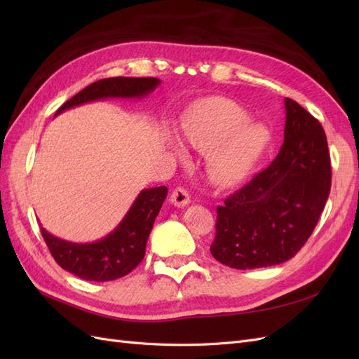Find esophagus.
Returning a JSON list of instances; mask_svg holds the SVG:
<instances>
[{
  "label": "esophagus",
  "instance_id": "34e87169",
  "mask_svg": "<svg viewBox=\"0 0 359 359\" xmlns=\"http://www.w3.org/2000/svg\"><path fill=\"white\" fill-rule=\"evenodd\" d=\"M170 202L178 208H182V206L190 203V194L184 187H177L170 194Z\"/></svg>",
  "mask_w": 359,
  "mask_h": 359
}]
</instances>
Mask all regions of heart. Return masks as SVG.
I'll return each instance as SVG.
<instances>
[{
    "label": "heart",
    "instance_id": "b5f03b06",
    "mask_svg": "<svg viewBox=\"0 0 359 359\" xmlns=\"http://www.w3.org/2000/svg\"><path fill=\"white\" fill-rule=\"evenodd\" d=\"M248 118L247 111L235 102L211 97L194 106L182 124V139L189 145L210 149L206 169L215 184L241 182L262 157L269 140L268 130Z\"/></svg>",
    "mask_w": 359,
    "mask_h": 359
}]
</instances>
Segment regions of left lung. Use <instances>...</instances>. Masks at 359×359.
Instances as JSON below:
<instances>
[{"mask_svg":"<svg viewBox=\"0 0 359 359\" xmlns=\"http://www.w3.org/2000/svg\"><path fill=\"white\" fill-rule=\"evenodd\" d=\"M285 142L271 165L217 206L210 252L220 264L255 269L286 262L307 243L331 190L327 135L285 99Z\"/></svg>","mask_w":359,"mask_h":359,"instance_id":"1","label":"left lung"}]
</instances>
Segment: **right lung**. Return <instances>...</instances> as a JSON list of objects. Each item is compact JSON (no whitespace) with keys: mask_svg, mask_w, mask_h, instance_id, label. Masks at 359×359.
Segmentation results:
<instances>
[{"mask_svg":"<svg viewBox=\"0 0 359 359\" xmlns=\"http://www.w3.org/2000/svg\"><path fill=\"white\" fill-rule=\"evenodd\" d=\"M160 83L157 78H107L86 86L64 103L55 115L70 107L107 97H144ZM165 186L147 189L139 193L123 222L103 240L91 244L64 241L41 227L45 240L55 262L74 274L90 281H111L124 277L142 262L145 247L156 217L166 199Z\"/></svg>","mask_w":359,"mask_h":359,"instance_id":"obj_1","label":"right lung"}]
</instances>
